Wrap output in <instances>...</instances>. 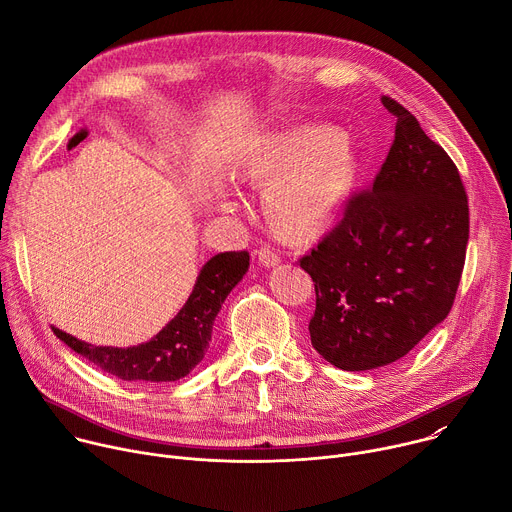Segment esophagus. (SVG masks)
I'll return each mask as SVG.
<instances>
[{
    "mask_svg": "<svg viewBox=\"0 0 512 512\" xmlns=\"http://www.w3.org/2000/svg\"><path fill=\"white\" fill-rule=\"evenodd\" d=\"M255 257L263 267H275V265L281 263V257L269 247H261L259 251H255Z\"/></svg>",
    "mask_w": 512,
    "mask_h": 512,
    "instance_id": "obj_1",
    "label": "esophagus"
}]
</instances>
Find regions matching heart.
Here are the masks:
<instances>
[{"label":"heart","instance_id":"b5f03b06","mask_svg":"<svg viewBox=\"0 0 512 512\" xmlns=\"http://www.w3.org/2000/svg\"><path fill=\"white\" fill-rule=\"evenodd\" d=\"M243 174L265 186V214L277 235L306 241L328 231L356 180V158L340 131L298 127L265 137L247 154Z\"/></svg>","mask_w":512,"mask_h":512}]
</instances>
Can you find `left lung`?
Returning <instances> with one entry per match:
<instances>
[{
  "mask_svg": "<svg viewBox=\"0 0 512 512\" xmlns=\"http://www.w3.org/2000/svg\"><path fill=\"white\" fill-rule=\"evenodd\" d=\"M395 139L373 188L300 259L316 287L312 346L342 371L405 356L454 306L468 245V196L456 164L395 99Z\"/></svg>",
  "mask_w": 512,
  "mask_h": 512,
  "instance_id": "obj_1",
  "label": "left lung"
}]
</instances>
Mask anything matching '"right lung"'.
Instances as JSON below:
<instances>
[{"instance_id": "obj_1", "label": "right lung", "mask_w": 512, "mask_h": 512, "mask_svg": "<svg viewBox=\"0 0 512 512\" xmlns=\"http://www.w3.org/2000/svg\"><path fill=\"white\" fill-rule=\"evenodd\" d=\"M247 269V251H227L210 257L200 269L182 310L152 340L137 346H93L54 326L52 330L66 346L117 379L148 383L178 381L204 358L214 318Z\"/></svg>"}]
</instances>
